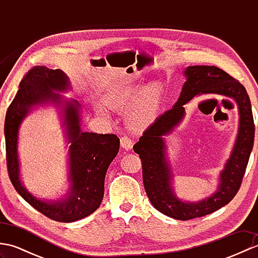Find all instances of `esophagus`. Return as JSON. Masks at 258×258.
Listing matches in <instances>:
<instances>
[{"instance_id":"1","label":"esophagus","mask_w":258,"mask_h":258,"mask_svg":"<svg viewBox=\"0 0 258 258\" xmlns=\"http://www.w3.org/2000/svg\"><path fill=\"white\" fill-rule=\"evenodd\" d=\"M120 146H122L124 150L128 151L133 147V141L131 140L128 136H123V138H120Z\"/></svg>"}]
</instances>
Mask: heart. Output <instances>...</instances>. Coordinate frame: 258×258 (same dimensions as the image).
<instances>
[{"mask_svg":"<svg viewBox=\"0 0 258 258\" xmlns=\"http://www.w3.org/2000/svg\"><path fill=\"white\" fill-rule=\"evenodd\" d=\"M135 87H126L108 98L107 105L114 111L125 112V122L131 128L142 131L154 122L161 107V87L150 83L141 89L138 94Z\"/></svg>","mask_w":258,"mask_h":258,"instance_id":"1","label":"heart"}]
</instances>
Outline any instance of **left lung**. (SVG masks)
Instances as JSON below:
<instances>
[{
  "label": "left lung",
  "mask_w": 258,
  "mask_h": 258,
  "mask_svg": "<svg viewBox=\"0 0 258 258\" xmlns=\"http://www.w3.org/2000/svg\"><path fill=\"white\" fill-rule=\"evenodd\" d=\"M184 76L186 81L177 102L157 117L133 146L134 152L141 157L144 187L152 205L166 216L179 221L205 216L234 199L242 184L255 136L249 97L237 80L223 70L208 65L186 68ZM203 94L222 95L237 103L239 131L231 155L220 173L216 193L199 202H186L177 197L172 187L173 174L167 156L165 136L182 120L184 104L194 96Z\"/></svg>",
  "instance_id": "obj_1"
}]
</instances>
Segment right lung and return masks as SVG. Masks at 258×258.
I'll return each instance as SVG.
<instances>
[{
  "label": "right lung",
  "mask_w": 258,
  "mask_h": 258,
  "mask_svg": "<svg viewBox=\"0 0 258 258\" xmlns=\"http://www.w3.org/2000/svg\"><path fill=\"white\" fill-rule=\"evenodd\" d=\"M69 90L70 79L63 71L50 70L46 67L33 68L21 81L4 123L8 171L14 188L43 215L63 223L79 221L100 207L107 168L119 150V139L116 135L82 131L80 103L61 94ZM48 103L55 105L61 113L69 147V189L57 200L38 199L27 190L19 176L20 124L32 109Z\"/></svg>",
  "instance_id": "1"
}]
</instances>
